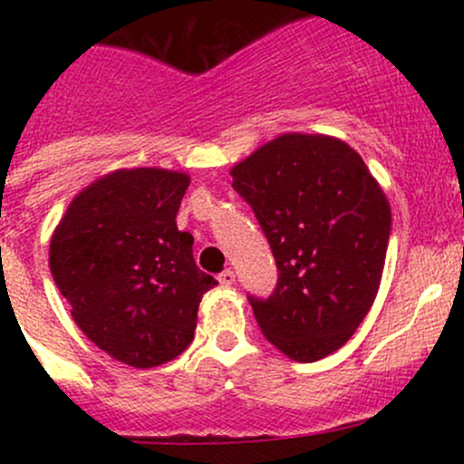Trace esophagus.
I'll use <instances>...</instances> for the list:
<instances>
[{"mask_svg": "<svg viewBox=\"0 0 464 464\" xmlns=\"http://www.w3.org/2000/svg\"><path fill=\"white\" fill-rule=\"evenodd\" d=\"M218 280H219V285H222V287H231V285L236 283V274H233L231 269H224L222 274L218 276Z\"/></svg>", "mask_w": 464, "mask_h": 464, "instance_id": "1", "label": "esophagus"}]
</instances>
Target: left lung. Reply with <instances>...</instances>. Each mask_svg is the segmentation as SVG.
<instances>
[{
    "mask_svg": "<svg viewBox=\"0 0 464 464\" xmlns=\"http://www.w3.org/2000/svg\"><path fill=\"white\" fill-rule=\"evenodd\" d=\"M278 266L269 298L249 296L262 334L294 362L336 353L382 283L391 206L359 152L325 134H280L231 168Z\"/></svg>",
    "mask_w": 464,
    "mask_h": 464,
    "instance_id": "8db88e82",
    "label": "left lung"
}]
</instances>
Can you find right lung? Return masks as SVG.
Here are the masks:
<instances>
[{
  "label": "right lung",
  "mask_w": 464,
  "mask_h": 464,
  "mask_svg": "<svg viewBox=\"0 0 464 464\" xmlns=\"http://www.w3.org/2000/svg\"><path fill=\"white\" fill-rule=\"evenodd\" d=\"M186 172L121 168L82 188L51 236L49 266L76 325L132 368L179 357L218 285L198 269L193 236L177 228Z\"/></svg>",
  "instance_id": "obj_1"
}]
</instances>
